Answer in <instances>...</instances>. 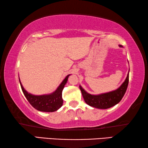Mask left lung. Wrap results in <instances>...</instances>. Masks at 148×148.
Wrapping results in <instances>:
<instances>
[{"instance_id":"1","label":"left lung","mask_w":148,"mask_h":148,"mask_svg":"<svg viewBox=\"0 0 148 148\" xmlns=\"http://www.w3.org/2000/svg\"><path fill=\"white\" fill-rule=\"evenodd\" d=\"M120 47H122L120 46ZM129 84V74H127L125 81L118 89L114 91L99 95H92L87 93L85 90L79 86L82 96L86 103L89 106L99 109H107L115 106L121 101L127 91Z\"/></svg>"}]
</instances>
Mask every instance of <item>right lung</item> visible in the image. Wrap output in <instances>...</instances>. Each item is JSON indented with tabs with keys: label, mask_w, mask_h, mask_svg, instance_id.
<instances>
[{
	"label": "right lung",
	"mask_w": 148,
	"mask_h": 148,
	"mask_svg": "<svg viewBox=\"0 0 148 148\" xmlns=\"http://www.w3.org/2000/svg\"><path fill=\"white\" fill-rule=\"evenodd\" d=\"M68 75L64 79L60 84L58 88L53 93L46 95H40V96H36V95H32L27 92L24 89L23 86H22L21 82V87L23 94L25 96L27 101H29L30 104L38 111L46 112H53L56 111L62 106V92L63 89L65 84H66L67 80H68L69 76Z\"/></svg>",
	"instance_id": "add662e5"
}]
</instances>
